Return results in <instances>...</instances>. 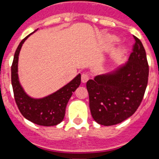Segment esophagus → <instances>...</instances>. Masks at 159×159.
Returning a JSON list of instances; mask_svg holds the SVG:
<instances>
[{"label": "esophagus", "mask_w": 159, "mask_h": 159, "mask_svg": "<svg viewBox=\"0 0 159 159\" xmlns=\"http://www.w3.org/2000/svg\"><path fill=\"white\" fill-rule=\"evenodd\" d=\"M89 80V75L87 73H83L81 75V80L83 83H86Z\"/></svg>", "instance_id": "1"}]
</instances>
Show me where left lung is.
<instances>
[{
    "instance_id": "1",
    "label": "left lung",
    "mask_w": 159,
    "mask_h": 159,
    "mask_svg": "<svg viewBox=\"0 0 159 159\" xmlns=\"http://www.w3.org/2000/svg\"><path fill=\"white\" fill-rule=\"evenodd\" d=\"M134 39L127 64L117 71L87 82L90 110L99 124L122 123L141 104L148 83L149 65L141 40L134 36Z\"/></svg>"
}]
</instances>
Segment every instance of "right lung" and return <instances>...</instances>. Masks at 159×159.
I'll return each mask as SVG.
<instances>
[{
  "mask_svg": "<svg viewBox=\"0 0 159 159\" xmlns=\"http://www.w3.org/2000/svg\"><path fill=\"white\" fill-rule=\"evenodd\" d=\"M32 32V33H33ZM32 34V33H31ZM27 36L21 40L14 54L11 67V80L13 89L14 99L22 116L35 124L51 127L63 121L65 116L66 106L71 98L72 92L79 88L81 83V75L79 74L69 84L48 96L40 99H32L24 92L18 80V56Z\"/></svg>",
  "mask_w": 159,
  "mask_h": 159,
  "instance_id": "1",
  "label": "right lung"
}]
</instances>
